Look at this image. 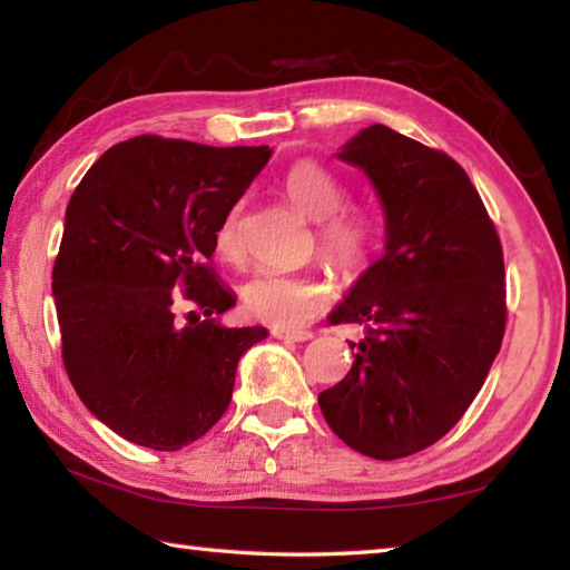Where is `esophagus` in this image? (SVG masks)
Masks as SVG:
<instances>
[{"instance_id":"esophagus-1","label":"esophagus","mask_w":570,"mask_h":570,"mask_svg":"<svg viewBox=\"0 0 570 570\" xmlns=\"http://www.w3.org/2000/svg\"><path fill=\"white\" fill-rule=\"evenodd\" d=\"M273 335H275V338L295 341V343H303V341H311L313 338L311 331H285V328H275Z\"/></svg>"}]
</instances>
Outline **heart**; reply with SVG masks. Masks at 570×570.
Segmentation results:
<instances>
[{"mask_svg": "<svg viewBox=\"0 0 570 570\" xmlns=\"http://www.w3.org/2000/svg\"><path fill=\"white\" fill-rule=\"evenodd\" d=\"M285 194L305 217L315 219V242L323 257L346 275H361L376 247V219L363 207H348V186L323 164L303 158L287 169ZM217 252L235 263L242 255L239 209L224 214L217 235ZM333 287L318 273H259L242 287V303L257 321L275 328H295L315 318L331 303Z\"/></svg>", "mask_w": 570, "mask_h": 570, "instance_id": "heart-1", "label": "heart"}]
</instances>
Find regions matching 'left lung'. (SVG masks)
I'll list each match as a JSON object with an SVG mask.
<instances>
[{"mask_svg": "<svg viewBox=\"0 0 570 570\" xmlns=\"http://www.w3.org/2000/svg\"><path fill=\"white\" fill-rule=\"evenodd\" d=\"M338 158L366 171L386 214V252L331 325L363 328L346 379L318 396L335 434L373 460L440 442L488 379L508 321L495 224L452 156L368 126Z\"/></svg>", "mask_w": 570, "mask_h": 570, "instance_id": "obj_1", "label": "left lung"}]
</instances>
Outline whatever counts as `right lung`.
Wrapping results in <instances>:
<instances>
[{
	"label": "right lung",
	"mask_w": 570,
	"mask_h": 570,
	"mask_svg": "<svg viewBox=\"0 0 570 570\" xmlns=\"http://www.w3.org/2000/svg\"><path fill=\"white\" fill-rule=\"evenodd\" d=\"M269 154L136 136L72 191L52 267L62 363L82 404L124 440L156 452L197 442L227 412L242 353L267 338L259 325L217 321L235 295L212 255L222 217ZM179 299L205 318L176 322Z\"/></svg>",
	"instance_id": "right-lung-1"
}]
</instances>
